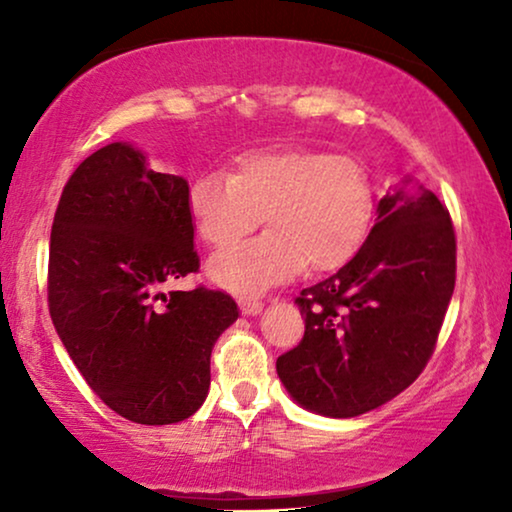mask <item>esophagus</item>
<instances>
[{
  "mask_svg": "<svg viewBox=\"0 0 512 512\" xmlns=\"http://www.w3.org/2000/svg\"><path fill=\"white\" fill-rule=\"evenodd\" d=\"M240 310L244 314H258L263 310V300L258 298H240Z\"/></svg>",
  "mask_w": 512,
  "mask_h": 512,
  "instance_id": "34e87169",
  "label": "esophagus"
}]
</instances>
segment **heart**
<instances>
[{
  "label": "heart",
  "mask_w": 512,
  "mask_h": 512,
  "mask_svg": "<svg viewBox=\"0 0 512 512\" xmlns=\"http://www.w3.org/2000/svg\"><path fill=\"white\" fill-rule=\"evenodd\" d=\"M186 205L207 247L228 249L261 219L263 235L209 261V279L235 293L282 284L300 270L331 272L352 261L373 221L368 167L345 153L312 149L247 151L233 174L202 172Z\"/></svg>",
  "instance_id": "b5f03b06"
}]
</instances>
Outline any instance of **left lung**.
Returning <instances> with one entry per match:
<instances>
[{
    "label": "left lung",
    "mask_w": 512,
    "mask_h": 512,
    "mask_svg": "<svg viewBox=\"0 0 512 512\" xmlns=\"http://www.w3.org/2000/svg\"><path fill=\"white\" fill-rule=\"evenodd\" d=\"M457 279V237L429 188L401 186L377 205L347 265L300 291L305 335L277 359L303 408L356 417L408 389L436 349Z\"/></svg>",
    "instance_id": "1"
}]
</instances>
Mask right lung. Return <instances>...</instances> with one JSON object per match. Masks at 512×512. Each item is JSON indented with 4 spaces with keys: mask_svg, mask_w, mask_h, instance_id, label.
<instances>
[{
    "mask_svg": "<svg viewBox=\"0 0 512 512\" xmlns=\"http://www.w3.org/2000/svg\"><path fill=\"white\" fill-rule=\"evenodd\" d=\"M188 181L109 144L62 188L48 249V312L88 387L137 424H174L207 398L214 342L237 319L226 291L160 293L200 270Z\"/></svg>",
    "mask_w": 512,
    "mask_h": 512,
    "instance_id": "1",
    "label": "right lung"
}]
</instances>
